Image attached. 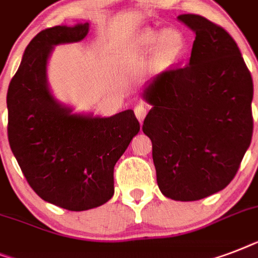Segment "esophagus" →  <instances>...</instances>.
Here are the masks:
<instances>
[{
  "label": "esophagus",
  "mask_w": 258,
  "mask_h": 258,
  "mask_svg": "<svg viewBox=\"0 0 258 258\" xmlns=\"http://www.w3.org/2000/svg\"><path fill=\"white\" fill-rule=\"evenodd\" d=\"M147 111H149V108H147V105H146L145 103H139V104H137L134 107V112H135V115H137V117L139 119L141 123L143 121L146 115H147Z\"/></svg>",
  "instance_id": "34e87169"
}]
</instances>
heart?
Masks as SVG:
<instances>
[{
    "instance_id": "1",
    "label": "heart",
    "mask_w": 258,
    "mask_h": 258,
    "mask_svg": "<svg viewBox=\"0 0 258 258\" xmlns=\"http://www.w3.org/2000/svg\"><path fill=\"white\" fill-rule=\"evenodd\" d=\"M141 40L145 45H153L154 42L158 40L157 54L162 61L174 60L178 56H180V53L184 49L183 36L179 30L172 29V28L163 30L161 36L155 30H146L142 34Z\"/></svg>"
}]
</instances>
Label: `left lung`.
<instances>
[{
	"instance_id": "left-lung-1",
	"label": "left lung",
	"mask_w": 258,
	"mask_h": 258,
	"mask_svg": "<svg viewBox=\"0 0 258 258\" xmlns=\"http://www.w3.org/2000/svg\"><path fill=\"white\" fill-rule=\"evenodd\" d=\"M196 33L190 62L161 74L145 92L143 133L153 143L163 196L198 201L228 186L253 134V80L233 37L208 18L182 14Z\"/></svg>"
}]
</instances>
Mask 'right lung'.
<instances>
[{"label": "right lung", "instance_id": "1", "mask_svg": "<svg viewBox=\"0 0 258 258\" xmlns=\"http://www.w3.org/2000/svg\"><path fill=\"white\" fill-rule=\"evenodd\" d=\"M89 24L41 30L26 46L8 88V139L24 176L49 204L72 212L100 206L113 196V167L141 130L134 111L111 117L74 115L46 86L53 45L80 41Z\"/></svg>", "mask_w": 258, "mask_h": 258}]
</instances>
